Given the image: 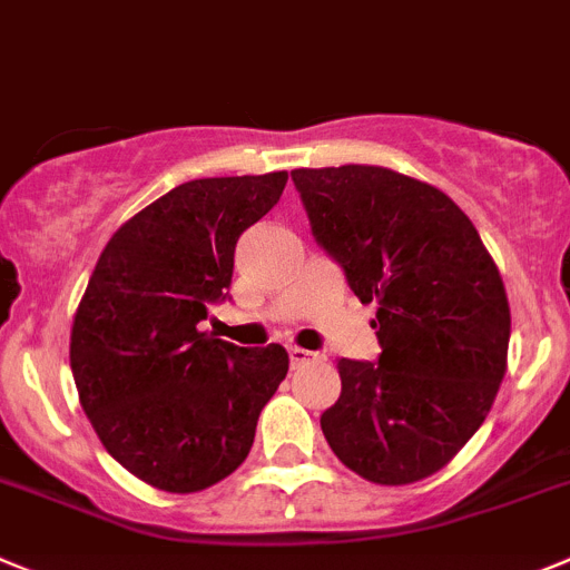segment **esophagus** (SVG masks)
<instances>
[{
  "instance_id": "34e87169",
  "label": "esophagus",
  "mask_w": 570,
  "mask_h": 570,
  "mask_svg": "<svg viewBox=\"0 0 570 570\" xmlns=\"http://www.w3.org/2000/svg\"><path fill=\"white\" fill-rule=\"evenodd\" d=\"M286 352H289V363L295 368L304 366V363H315L317 357H321V355H315V352H309V348H301V346H289Z\"/></svg>"
}]
</instances>
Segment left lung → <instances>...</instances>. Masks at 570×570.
I'll return each mask as SVG.
<instances>
[{
  "label": "left lung",
  "instance_id": "obj_1",
  "mask_svg": "<svg viewBox=\"0 0 570 570\" xmlns=\"http://www.w3.org/2000/svg\"><path fill=\"white\" fill-rule=\"evenodd\" d=\"M312 233L361 304L377 306V363L337 361L321 414L346 469L409 485L454 460L494 406L511 309L494 258L443 189L374 164L292 170Z\"/></svg>",
  "mask_w": 570,
  "mask_h": 570
}]
</instances>
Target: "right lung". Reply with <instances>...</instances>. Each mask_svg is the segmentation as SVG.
Returning a JSON list of instances; mask_svg holds the SVG:
<instances>
[{"label": "right lung", "mask_w": 570, "mask_h": 570, "mask_svg": "<svg viewBox=\"0 0 570 570\" xmlns=\"http://www.w3.org/2000/svg\"><path fill=\"white\" fill-rule=\"evenodd\" d=\"M286 178L178 184L112 233L87 281L70 330L79 403L107 454L153 489L196 494L233 474L286 377L278 343L244 348L198 330L227 295L240 233Z\"/></svg>", "instance_id": "right-lung-1"}]
</instances>
